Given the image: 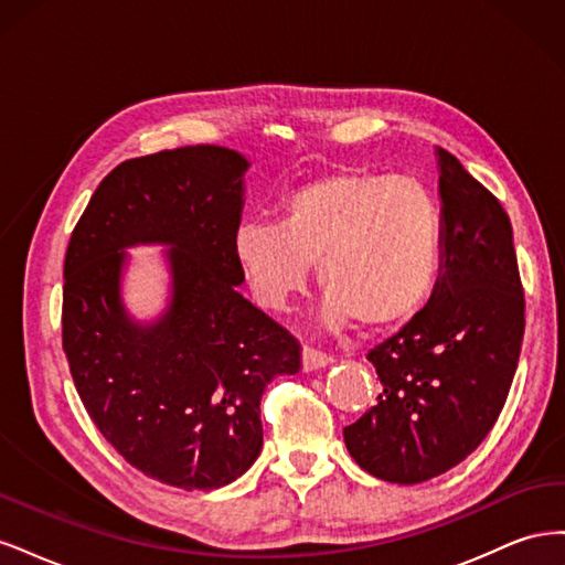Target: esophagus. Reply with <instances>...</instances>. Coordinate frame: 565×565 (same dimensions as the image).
<instances>
[{
	"instance_id": "esophagus-1",
	"label": "esophagus",
	"mask_w": 565,
	"mask_h": 565,
	"mask_svg": "<svg viewBox=\"0 0 565 565\" xmlns=\"http://www.w3.org/2000/svg\"><path fill=\"white\" fill-rule=\"evenodd\" d=\"M332 363V355H328L324 351H318L313 347H303V353H301V367L303 372H313L318 367H324Z\"/></svg>"
}]
</instances>
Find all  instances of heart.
Wrapping results in <instances>:
<instances>
[{"label":"heart","mask_w":565,"mask_h":565,"mask_svg":"<svg viewBox=\"0 0 565 565\" xmlns=\"http://www.w3.org/2000/svg\"><path fill=\"white\" fill-rule=\"evenodd\" d=\"M235 262L266 309H285L316 262L330 328L384 332L431 299L443 264L436 195L415 179L341 167L297 183L278 204V226L245 224Z\"/></svg>","instance_id":"heart-1"}]
</instances>
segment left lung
I'll return each instance as SVG.
<instances>
[{"label": "left lung", "instance_id": "obj_1", "mask_svg": "<svg viewBox=\"0 0 565 565\" xmlns=\"http://www.w3.org/2000/svg\"><path fill=\"white\" fill-rule=\"evenodd\" d=\"M443 264L431 303L374 347L377 405L344 429L351 457L388 483L452 469L498 422L519 365L525 297L500 200L438 148Z\"/></svg>", "mask_w": 565, "mask_h": 565}]
</instances>
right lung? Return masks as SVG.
Returning a JSON list of instances; mask_svg holds the SVG:
<instances>
[{"label":"right lung","instance_id":"right-lung-1","mask_svg":"<svg viewBox=\"0 0 565 565\" xmlns=\"http://www.w3.org/2000/svg\"><path fill=\"white\" fill-rule=\"evenodd\" d=\"M247 160L183 146L98 183L63 264V351L96 429L131 467L183 490L221 488L262 452V393L301 367L299 339L247 301L235 262ZM172 244L175 297L150 329L118 303L117 248Z\"/></svg>","mask_w":565,"mask_h":565}]
</instances>
